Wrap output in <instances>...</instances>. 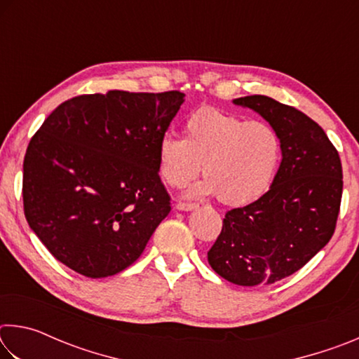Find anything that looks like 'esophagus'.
Listing matches in <instances>:
<instances>
[{
	"label": "esophagus",
	"mask_w": 359,
	"mask_h": 359,
	"mask_svg": "<svg viewBox=\"0 0 359 359\" xmlns=\"http://www.w3.org/2000/svg\"><path fill=\"white\" fill-rule=\"evenodd\" d=\"M196 208H198V204H193V203H179L177 205H175V209L177 210H185V212L194 210Z\"/></svg>",
	"instance_id": "obj_1"
}]
</instances>
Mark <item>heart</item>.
<instances>
[{"instance_id": "b5f03b06", "label": "heart", "mask_w": 359, "mask_h": 359, "mask_svg": "<svg viewBox=\"0 0 359 359\" xmlns=\"http://www.w3.org/2000/svg\"><path fill=\"white\" fill-rule=\"evenodd\" d=\"M158 172L171 187H182L203 171L208 175L188 196H218L229 205L252 203L269 190L282 158V142L269 123L248 121L214 107L188 115L185 139L160 137Z\"/></svg>"}]
</instances>
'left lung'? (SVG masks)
Segmentation results:
<instances>
[{
    "label": "left lung",
    "mask_w": 359,
    "mask_h": 359,
    "mask_svg": "<svg viewBox=\"0 0 359 359\" xmlns=\"http://www.w3.org/2000/svg\"><path fill=\"white\" fill-rule=\"evenodd\" d=\"M277 131L282 163L269 190L231 209L208 252L218 276L241 287H264L294 274L332 238L342 199V165L318 123L269 96L233 101Z\"/></svg>",
    "instance_id": "8db88e82"
}]
</instances>
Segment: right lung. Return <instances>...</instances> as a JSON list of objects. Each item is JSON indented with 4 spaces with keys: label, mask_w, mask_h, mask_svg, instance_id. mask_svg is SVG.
<instances>
[{
    "label": "right lung",
    "mask_w": 359,
    "mask_h": 359,
    "mask_svg": "<svg viewBox=\"0 0 359 359\" xmlns=\"http://www.w3.org/2000/svg\"><path fill=\"white\" fill-rule=\"evenodd\" d=\"M185 95H81L60 104L28 144L23 209L53 257L90 278L141 257L171 198L156 147Z\"/></svg>",
    "instance_id": "right-lung-1"
}]
</instances>
